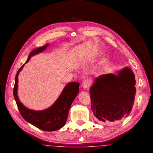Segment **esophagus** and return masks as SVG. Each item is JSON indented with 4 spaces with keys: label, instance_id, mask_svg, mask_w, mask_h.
Wrapping results in <instances>:
<instances>
[{
    "label": "esophagus",
    "instance_id": "34e87169",
    "mask_svg": "<svg viewBox=\"0 0 153 153\" xmlns=\"http://www.w3.org/2000/svg\"><path fill=\"white\" fill-rule=\"evenodd\" d=\"M91 84V82H90V81L88 79H86L82 82V87L84 88V89H87L89 87Z\"/></svg>",
    "mask_w": 153,
    "mask_h": 153
}]
</instances>
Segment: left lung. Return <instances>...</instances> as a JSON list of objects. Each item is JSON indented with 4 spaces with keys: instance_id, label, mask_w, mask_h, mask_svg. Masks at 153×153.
<instances>
[{
    "instance_id": "left-lung-1",
    "label": "left lung",
    "mask_w": 153,
    "mask_h": 153,
    "mask_svg": "<svg viewBox=\"0 0 153 153\" xmlns=\"http://www.w3.org/2000/svg\"><path fill=\"white\" fill-rule=\"evenodd\" d=\"M135 85L134 74L129 68L117 75L105 74L96 78L89 91L96 121L106 124L128 116L134 102Z\"/></svg>"
}]
</instances>
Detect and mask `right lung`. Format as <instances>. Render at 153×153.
<instances>
[{
    "label": "right lung",
    "instance_id": "obj_1",
    "mask_svg": "<svg viewBox=\"0 0 153 153\" xmlns=\"http://www.w3.org/2000/svg\"><path fill=\"white\" fill-rule=\"evenodd\" d=\"M48 45L49 44H47L43 47L33 50L30 53L28 60L25 64L28 62L32 56L42 52ZM25 64L19 69L16 75L13 91V96L21 116L26 121L44 131H52L61 128L66 123L70 107L79 92V83L76 82L68 83L55 103L48 109L38 111L29 109L19 101L17 92L19 74L24 67Z\"/></svg>",
    "mask_w": 153,
    "mask_h": 153
}]
</instances>
